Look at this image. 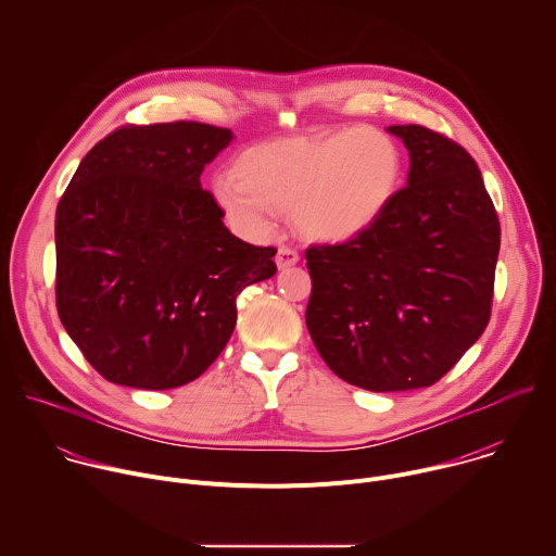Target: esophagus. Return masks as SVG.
Instances as JSON below:
<instances>
[{"mask_svg": "<svg viewBox=\"0 0 556 556\" xmlns=\"http://www.w3.org/2000/svg\"><path fill=\"white\" fill-rule=\"evenodd\" d=\"M275 262H277V266H279L281 270H283V268H290V266L299 264V253H296L294 249L281 247V249L277 251V257H275Z\"/></svg>", "mask_w": 556, "mask_h": 556, "instance_id": "obj_1", "label": "esophagus"}]
</instances>
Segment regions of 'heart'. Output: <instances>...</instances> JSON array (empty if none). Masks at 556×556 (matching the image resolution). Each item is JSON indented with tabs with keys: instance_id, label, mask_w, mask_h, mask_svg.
<instances>
[{
	"instance_id": "heart-1",
	"label": "heart",
	"mask_w": 556,
	"mask_h": 556,
	"mask_svg": "<svg viewBox=\"0 0 556 556\" xmlns=\"http://www.w3.org/2000/svg\"><path fill=\"white\" fill-rule=\"evenodd\" d=\"M405 155L382 129L354 127L319 140L286 138L247 151L235 180L219 178L213 195L224 217L249 237H264L277 211L316 242H350L401 191Z\"/></svg>"
}]
</instances>
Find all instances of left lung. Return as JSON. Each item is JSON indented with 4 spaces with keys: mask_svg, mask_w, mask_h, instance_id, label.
<instances>
[{
    "mask_svg": "<svg viewBox=\"0 0 556 556\" xmlns=\"http://www.w3.org/2000/svg\"><path fill=\"white\" fill-rule=\"evenodd\" d=\"M409 149L407 187L343 244L305 251L307 332L328 367L369 391L438 382L491 319L500 217L472 155L422 125H391Z\"/></svg>",
    "mask_w": 556,
    "mask_h": 556,
    "instance_id": "8db88e82",
    "label": "left lung"
}]
</instances>
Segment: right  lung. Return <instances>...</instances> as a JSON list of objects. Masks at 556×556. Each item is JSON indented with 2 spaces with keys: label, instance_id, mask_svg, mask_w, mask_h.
<instances>
[{
  "label": "right lung",
  "instance_id": "right-lung-1",
  "mask_svg": "<svg viewBox=\"0 0 556 556\" xmlns=\"http://www.w3.org/2000/svg\"><path fill=\"white\" fill-rule=\"evenodd\" d=\"M232 140L193 121L125 125L99 140L56 206V309L110 382L174 389L226 348L235 299L277 273V249L222 222L200 176Z\"/></svg>",
  "mask_w": 556,
  "mask_h": 556
}]
</instances>
